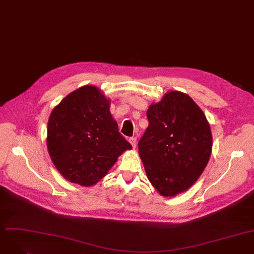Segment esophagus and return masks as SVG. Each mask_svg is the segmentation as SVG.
<instances>
[{"mask_svg": "<svg viewBox=\"0 0 254 254\" xmlns=\"http://www.w3.org/2000/svg\"><path fill=\"white\" fill-rule=\"evenodd\" d=\"M129 142L132 144V147L135 148L136 144H137V138L135 136H132L129 138Z\"/></svg>", "mask_w": 254, "mask_h": 254, "instance_id": "34e87169", "label": "esophagus"}]
</instances>
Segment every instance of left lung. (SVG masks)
<instances>
[{
  "instance_id": "obj_1",
  "label": "left lung",
  "mask_w": 254,
  "mask_h": 254,
  "mask_svg": "<svg viewBox=\"0 0 254 254\" xmlns=\"http://www.w3.org/2000/svg\"><path fill=\"white\" fill-rule=\"evenodd\" d=\"M149 127L138 141L152 185L163 196L187 190L207 166L212 133L206 116L188 95L167 93L147 112Z\"/></svg>"
}]
</instances>
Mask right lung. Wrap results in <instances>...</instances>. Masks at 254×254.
<instances>
[{
	"label": "right lung",
	"mask_w": 254,
	"mask_h": 254,
	"mask_svg": "<svg viewBox=\"0 0 254 254\" xmlns=\"http://www.w3.org/2000/svg\"><path fill=\"white\" fill-rule=\"evenodd\" d=\"M131 148L111 115L110 100L93 86L66 96L48 120V153L57 170L72 183L96 184Z\"/></svg>",
	"instance_id": "add662e5"
}]
</instances>
